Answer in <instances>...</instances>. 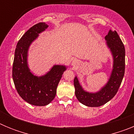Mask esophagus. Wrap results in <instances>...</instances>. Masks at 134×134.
<instances>
[{"label": "esophagus", "instance_id": "obj_1", "mask_svg": "<svg viewBox=\"0 0 134 134\" xmlns=\"http://www.w3.org/2000/svg\"><path fill=\"white\" fill-rule=\"evenodd\" d=\"M78 63H79V62H78V60H74L72 61V64L73 65V66H75V65L78 64Z\"/></svg>", "mask_w": 134, "mask_h": 134}]
</instances>
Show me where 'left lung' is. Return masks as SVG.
Returning <instances> with one entry per match:
<instances>
[{"mask_svg": "<svg viewBox=\"0 0 134 134\" xmlns=\"http://www.w3.org/2000/svg\"><path fill=\"white\" fill-rule=\"evenodd\" d=\"M105 39L113 60V69L107 83L97 93H89L82 88L77 76L74 80L76 97L79 102L88 107H100L113 99L118 93L125 73V51L119 35L115 31L109 30Z\"/></svg>", "mask_w": 134, "mask_h": 134, "instance_id": "1", "label": "left lung"}]
</instances>
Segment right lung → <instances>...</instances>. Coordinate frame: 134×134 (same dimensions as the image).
Wrapping results in <instances>:
<instances>
[{
    "label": "right lung",
    "mask_w": 134,
    "mask_h": 134,
    "mask_svg": "<svg viewBox=\"0 0 134 134\" xmlns=\"http://www.w3.org/2000/svg\"><path fill=\"white\" fill-rule=\"evenodd\" d=\"M48 25L39 23L31 27L16 45L13 65V79L17 93L31 105L45 106L55 98L56 88L66 67L54 65L45 75L37 76L31 72L27 63L30 45Z\"/></svg>",
    "instance_id": "1"
}]
</instances>
